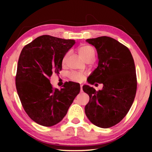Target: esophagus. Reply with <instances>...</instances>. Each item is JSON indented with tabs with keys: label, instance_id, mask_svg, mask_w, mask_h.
<instances>
[{
	"label": "esophagus",
	"instance_id": "obj_1",
	"mask_svg": "<svg viewBox=\"0 0 152 152\" xmlns=\"http://www.w3.org/2000/svg\"><path fill=\"white\" fill-rule=\"evenodd\" d=\"M82 86H83V84L80 83V91L82 92Z\"/></svg>",
	"mask_w": 152,
	"mask_h": 152
}]
</instances>
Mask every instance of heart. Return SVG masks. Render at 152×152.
Wrapping results in <instances>:
<instances>
[{
    "label": "heart",
    "instance_id": "b5f03b06",
    "mask_svg": "<svg viewBox=\"0 0 152 152\" xmlns=\"http://www.w3.org/2000/svg\"><path fill=\"white\" fill-rule=\"evenodd\" d=\"M78 53L80 56H81L82 58L84 60L86 58H88L89 56H91L92 54H94V51L93 48H92L91 46L88 45H81L80 47L78 48ZM68 53L64 56V57L62 59V64L64 65L66 62V58L68 57ZM70 78L73 81L76 82H80L82 80V79L84 78V76L82 75L80 73L78 72H71L70 74Z\"/></svg>",
    "mask_w": 152,
    "mask_h": 152
}]
</instances>
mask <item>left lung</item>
Listing matches in <instances>:
<instances>
[{
	"instance_id": "obj_1",
	"label": "left lung",
	"mask_w": 152,
	"mask_h": 152,
	"mask_svg": "<svg viewBox=\"0 0 152 152\" xmlns=\"http://www.w3.org/2000/svg\"><path fill=\"white\" fill-rule=\"evenodd\" d=\"M96 49L99 64L87 80L102 84L96 91L82 86L90 100L85 106L86 117L92 123L109 128L119 123L129 110L137 91V76L133 56L125 45L113 38L102 36L86 39Z\"/></svg>"
}]
</instances>
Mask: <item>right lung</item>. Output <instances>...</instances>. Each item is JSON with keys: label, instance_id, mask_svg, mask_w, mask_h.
<instances>
[{"label": "right lung", "instance_id": "obj_1", "mask_svg": "<svg viewBox=\"0 0 152 152\" xmlns=\"http://www.w3.org/2000/svg\"><path fill=\"white\" fill-rule=\"evenodd\" d=\"M75 42L45 35L28 43L20 52L15 77L20 102L31 119L51 127L65 117L79 94L78 83L67 82L60 90L50 83L52 74L62 68V59Z\"/></svg>", "mask_w": 152, "mask_h": 152}]
</instances>
